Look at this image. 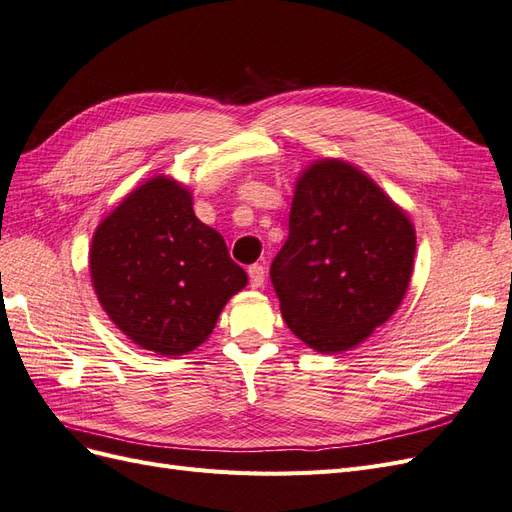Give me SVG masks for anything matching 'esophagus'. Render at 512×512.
<instances>
[{
  "mask_svg": "<svg viewBox=\"0 0 512 512\" xmlns=\"http://www.w3.org/2000/svg\"><path fill=\"white\" fill-rule=\"evenodd\" d=\"M247 275H250V284H252V288H260L262 284H265V267L262 265H250L247 267Z\"/></svg>",
  "mask_w": 512,
  "mask_h": 512,
  "instance_id": "obj_1",
  "label": "esophagus"
}]
</instances>
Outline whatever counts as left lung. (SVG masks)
Instances as JSON below:
<instances>
[{
    "mask_svg": "<svg viewBox=\"0 0 512 512\" xmlns=\"http://www.w3.org/2000/svg\"><path fill=\"white\" fill-rule=\"evenodd\" d=\"M414 252L406 211L363 170L314 162L297 181L288 239L271 262L288 329L322 354L359 346L404 299Z\"/></svg>",
    "mask_w": 512,
    "mask_h": 512,
    "instance_id": "obj_1",
    "label": "left lung"
}]
</instances>
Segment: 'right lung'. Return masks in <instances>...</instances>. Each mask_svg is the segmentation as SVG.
Listing matches in <instances>:
<instances>
[{"label": "right lung", "mask_w": 512, "mask_h": 512, "mask_svg": "<svg viewBox=\"0 0 512 512\" xmlns=\"http://www.w3.org/2000/svg\"><path fill=\"white\" fill-rule=\"evenodd\" d=\"M89 271L117 329L164 356L203 344L228 299L247 284L220 232L194 215L190 190L164 175L130 192L100 222Z\"/></svg>", "instance_id": "add662e5"}]
</instances>
